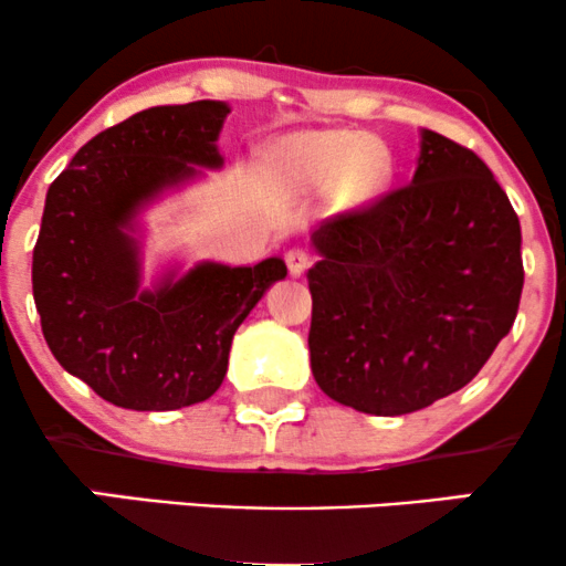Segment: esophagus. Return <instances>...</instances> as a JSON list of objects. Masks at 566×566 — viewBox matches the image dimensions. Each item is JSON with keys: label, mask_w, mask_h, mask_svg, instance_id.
<instances>
[{"label": "esophagus", "mask_w": 566, "mask_h": 566, "mask_svg": "<svg viewBox=\"0 0 566 566\" xmlns=\"http://www.w3.org/2000/svg\"><path fill=\"white\" fill-rule=\"evenodd\" d=\"M284 261H287V269L292 276H301L311 265V255L305 250H290L287 255H284Z\"/></svg>", "instance_id": "34e87169"}]
</instances>
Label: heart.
Listing matches in <instances>:
<instances>
[{"mask_svg": "<svg viewBox=\"0 0 566 566\" xmlns=\"http://www.w3.org/2000/svg\"><path fill=\"white\" fill-rule=\"evenodd\" d=\"M269 165L297 191L343 188L350 201L373 197L391 172V157L380 140L343 129L287 135L269 148Z\"/></svg>", "mask_w": 566, "mask_h": 566, "instance_id": "obj_1", "label": "heart"}]
</instances>
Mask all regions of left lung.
Wrapping results in <instances>:
<instances>
[{
    "mask_svg": "<svg viewBox=\"0 0 566 566\" xmlns=\"http://www.w3.org/2000/svg\"><path fill=\"white\" fill-rule=\"evenodd\" d=\"M311 242V373L359 412L394 418L460 391L516 319V212L490 167L433 129L412 184L322 220Z\"/></svg>",
    "mask_w": 566,
    "mask_h": 566,
    "instance_id": "1",
    "label": "left lung"
}]
</instances>
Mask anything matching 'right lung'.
<instances>
[{
  "label": "right lung",
  "instance_id": "add662e5",
  "mask_svg": "<svg viewBox=\"0 0 566 566\" xmlns=\"http://www.w3.org/2000/svg\"><path fill=\"white\" fill-rule=\"evenodd\" d=\"M229 103L154 106L103 129L50 186L34 247V303L66 373L101 399L138 412L191 407L218 391L233 333L282 258L258 265H170L143 287L140 212L218 170Z\"/></svg>",
  "mask_w": 566,
  "mask_h": 566
}]
</instances>
